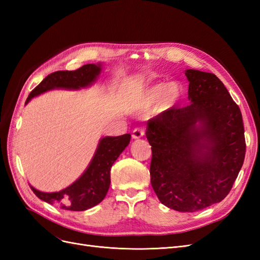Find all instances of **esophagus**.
I'll list each match as a JSON object with an SVG mask.
<instances>
[{
    "label": "esophagus",
    "mask_w": 260,
    "mask_h": 260,
    "mask_svg": "<svg viewBox=\"0 0 260 260\" xmlns=\"http://www.w3.org/2000/svg\"><path fill=\"white\" fill-rule=\"evenodd\" d=\"M144 133L145 132H144L143 129L137 128V129L133 130V132H132V138L133 139H140V138H142L144 136Z\"/></svg>",
    "instance_id": "1"
}]
</instances>
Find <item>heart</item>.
<instances>
[{
    "mask_svg": "<svg viewBox=\"0 0 260 260\" xmlns=\"http://www.w3.org/2000/svg\"><path fill=\"white\" fill-rule=\"evenodd\" d=\"M182 88L177 82L157 83L149 86L137 99L135 108L139 112L148 111L158 104L160 109H167L179 100Z\"/></svg>",
    "mask_w": 260,
    "mask_h": 260,
    "instance_id": "obj_1",
    "label": "heart"
}]
</instances>
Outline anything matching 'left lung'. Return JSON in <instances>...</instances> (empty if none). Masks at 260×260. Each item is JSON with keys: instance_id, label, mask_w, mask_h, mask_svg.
Here are the masks:
<instances>
[{"instance_id": "left-lung-1", "label": "left lung", "mask_w": 260, "mask_h": 260, "mask_svg": "<svg viewBox=\"0 0 260 260\" xmlns=\"http://www.w3.org/2000/svg\"><path fill=\"white\" fill-rule=\"evenodd\" d=\"M188 100L147 122L153 190L161 204L193 212L221 202L245 158L240 107L210 73L185 70Z\"/></svg>"}]
</instances>
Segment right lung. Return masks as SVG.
Returning <instances> with one entry per match:
<instances>
[{
    "instance_id": "obj_1",
    "label": "right lung",
    "mask_w": 260,
    "mask_h": 260,
    "mask_svg": "<svg viewBox=\"0 0 260 260\" xmlns=\"http://www.w3.org/2000/svg\"><path fill=\"white\" fill-rule=\"evenodd\" d=\"M101 66V64H86L72 72L61 70L49 75L37 88L31 91L26 104L32 98L49 90H79L86 88L96 80L102 72ZM130 139L131 136L129 133L119 137L102 138L89 167L79 179L64 190L45 193L38 191L30 185L31 190L40 200L49 204H56L60 208L66 210L83 211L98 205L104 200L111 184V169L113 164L128 146Z\"/></svg>"
}]
</instances>
